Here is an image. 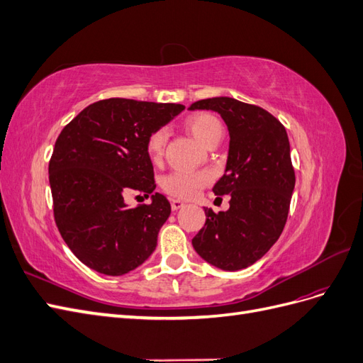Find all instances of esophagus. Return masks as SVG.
Masks as SVG:
<instances>
[{
	"label": "esophagus",
	"instance_id": "1",
	"mask_svg": "<svg viewBox=\"0 0 363 363\" xmlns=\"http://www.w3.org/2000/svg\"><path fill=\"white\" fill-rule=\"evenodd\" d=\"M171 207H172V211H179V208L184 207V201H182L179 199H172L171 200Z\"/></svg>",
	"mask_w": 363,
	"mask_h": 363
}]
</instances>
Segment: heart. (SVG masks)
Instances as JSON below:
<instances>
[{"instance_id":"1","label":"heart","mask_w":363,"mask_h":363,"mask_svg":"<svg viewBox=\"0 0 363 363\" xmlns=\"http://www.w3.org/2000/svg\"><path fill=\"white\" fill-rule=\"evenodd\" d=\"M192 136L200 144L208 147L215 140H219L223 136V125L211 113H195L184 121ZM168 131L159 128L148 136L145 142L147 156L151 162L159 163L164 155L167 147ZM211 182V175L207 172H189V171H174L164 175L162 180V188L168 194L177 196V199H194L195 195Z\"/></svg>"}]
</instances>
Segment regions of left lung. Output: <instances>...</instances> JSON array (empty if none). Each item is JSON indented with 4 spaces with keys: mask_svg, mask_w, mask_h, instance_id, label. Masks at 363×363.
<instances>
[{
    "mask_svg": "<svg viewBox=\"0 0 363 363\" xmlns=\"http://www.w3.org/2000/svg\"><path fill=\"white\" fill-rule=\"evenodd\" d=\"M196 108L218 112L227 124L225 174L213 192L230 194V208L204 207L206 223L192 245L219 269H244L267 255L286 224L295 186L286 128L265 108L228 96L200 100L189 111Z\"/></svg>",
    "mask_w": 363,
    "mask_h": 363,
    "instance_id": "left-lung-1",
    "label": "left lung"
}]
</instances>
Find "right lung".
Returning a JSON list of instances; mask_svg holds the SVG:
<instances>
[{"label": "right lung", "instance_id": "1", "mask_svg": "<svg viewBox=\"0 0 363 363\" xmlns=\"http://www.w3.org/2000/svg\"><path fill=\"white\" fill-rule=\"evenodd\" d=\"M183 108L108 98L83 108L60 131L48 167L54 219L86 267L123 276L156 250L169 201L156 192L150 204L130 208L125 195L156 189L145 142Z\"/></svg>", "mask_w": 363, "mask_h": 363}]
</instances>
